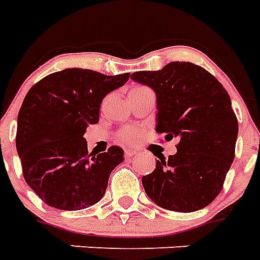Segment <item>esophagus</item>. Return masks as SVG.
Listing matches in <instances>:
<instances>
[{
  "mask_svg": "<svg viewBox=\"0 0 260 260\" xmlns=\"http://www.w3.org/2000/svg\"><path fill=\"white\" fill-rule=\"evenodd\" d=\"M135 154H136V150H125L126 158H131V156H134Z\"/></svg>",
  "mask_w": 260,
  "mask_h": 260,
  "instance_id": "1",
  "label": "esophagus"
}]
</instances>
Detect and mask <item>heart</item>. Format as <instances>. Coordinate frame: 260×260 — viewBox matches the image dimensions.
Returning a JSON list of instances; mask_svg holds the SVG:
<instances>
[{
    "mask_svg": "<svg viewBox=\"0 0 260 260\" xmlns=\"http://www.w3.org/2000/svg\"><path fill=\"white\" fill-rule=\"evenodd\" d=\"M140 138H142V129L138 126H128L120 132V140H122V142L135 143L138 142Z\"/></svg>",
    "mask_w": 260,
    "mask_h": 260,
    "instance_id": "heart-1",
    "label": "heart"
}]
</instances>
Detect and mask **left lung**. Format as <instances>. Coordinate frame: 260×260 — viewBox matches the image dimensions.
Instances as JSON below:
<instances>
[{
    "label": "left lung",
    "mask_w": 260,
    "mask_h": 260,
    "mask_svg": "<svg viewBox=\"0 0 260 260\" xmlns=\"http://www.w3.org/2000/svg\"><path fill=\"white\" fill-rule=\"evenodd\" d=\"M135 82L156 94V132L178 139L177 154L158 156L142 178L147 196L174 212H196L217 197L235 158L238 118L230 94L209 71L171 62L158 71H136Z\"/></svg>",
    "instance_id": "obj_1"
}]
</instances>
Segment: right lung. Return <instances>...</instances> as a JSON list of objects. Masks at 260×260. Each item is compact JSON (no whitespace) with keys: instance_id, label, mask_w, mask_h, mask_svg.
<instances>
[{"instance_id":"obj_1","label":"right lung","mask_w":260,"mask_h":260,"mask_svg":"<svg viewBox=\"0 0 260 260\" xmlns=\"http://www.w3.org/2000/svg\"><path fill=\"white\" fill-rule=\"evenodd\" d=\"M128 79L129 73L66 69L44 77L26 93L18 112L16 148L24 179L47 205L81 210L104 197L124 151L112 146L91 156L83 135L100 120L104 97Z\"/></svg>"}]
</instances>
